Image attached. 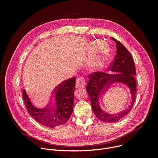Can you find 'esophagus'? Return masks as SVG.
<instances>
[{"label": "esophagus", "mask_w": 158, "mask_h": 158, "mask_svg": "<svg viewBox=\"0 0 158 158\" xmlns=\"http://www.w3.org/2000/svg\"><path fill=\"white\" fill-rule=\"evenodd\" d=\"M85 85V81L82 77H79L76 79V88H82Z\"/></svg>", "instance_id": "esophagus-1"}]
</instances>
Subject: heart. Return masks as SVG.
<instances>
[{"label":"heart","instance_id":"1","mask_svg":"<svg viewBox=\"0 0 158 158\" xmlns=\"http://www.w3.org/2000/svg\"><path fill=\"white\" fill-rule=\"evenodd\" d=\"M106 52L104 49L102 51L101 55L93 59L89 64V67L93 71H98L104 68L106 64Z\"/></svg>","mask_w":158,"mask_h":158}]
</instances>
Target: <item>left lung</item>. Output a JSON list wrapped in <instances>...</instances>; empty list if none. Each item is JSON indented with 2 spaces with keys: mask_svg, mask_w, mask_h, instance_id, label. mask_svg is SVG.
<instances>
[{
  "mask_svg": "<svg viewBox=\"0 0 158 158\" xmlns=\"http://www.w3.org/2000/svg\"><path fill=\"white\" fill-rule=\"evenodd\" d=\"M110 38L116 42L117 49L116 58L111 66L112 74L96 72L89 75L86 90L96 118L104 123H114L126 116L132 108L136 98V82L135 76L136 73L135 64L129 52L118 40L113 37ZM112 82L124 84L128 89L131 96V102L128 108L116 114H111L102 107V104H105L104 98L108 105H110L108 100L105 96Z\"/></svg>",
  "mask_w": 158,
  "mask_h": 158,
  "instance_id": "1",
  "label": "left lung"
}]
</instances>
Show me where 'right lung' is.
<instances>
[{
	"instance_id": "obj_1",
	"label": "right lung",
	"mask_w": 158,
	"mask_h": 158,
	"mask_svg": "<svg viewBox=\"0 0 158 158\" xmlns=\"http://www.w3.org/2000/svg\"><path fill=\"white\" fill-rule=\"evenodd\" d=\"M75 85V77L59 84L54 89L50 104L42 108L34 104L26 90L24 89L23 99L29 114L39 123L49 127L65 124L73 111Z\"/></svg>"
}]
</instances>
